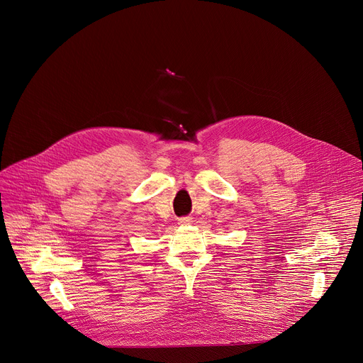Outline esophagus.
I'll return each instance as SVG.
<instances>
[{"label":"esophagus","mask_w":363,"mask_h":363,"mask_svg":"<svg viewBox=\"0 0 363 363\" xmlns=\"http://www.w3.org/2000/svg\"><path fill=\"white\" fill-rule=\"evenodd\" d=\"M192 223V218L191 217H181L179 220H178V224L179 225H189Z\"/></svg>","instance_id":"1"}]
</instances>
